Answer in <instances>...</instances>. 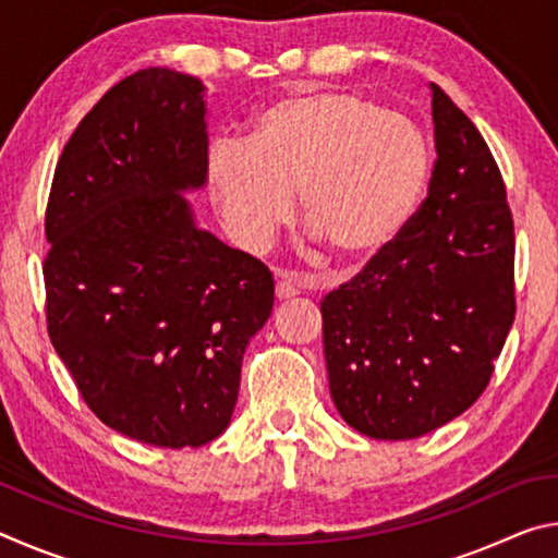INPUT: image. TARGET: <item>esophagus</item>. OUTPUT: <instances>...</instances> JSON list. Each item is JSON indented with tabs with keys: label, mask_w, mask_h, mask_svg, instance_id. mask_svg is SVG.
<instances>
[{
	"label": "esophagus",
	"mask_w": 558,
	"mask_h": 558,
	"mask_svg": "<svg viewBox=\"0 0 558 558\" xmlns=\"http://www.w3.org/2000/svg\"><path fill=\"white\" fill-rule=\"evenodd\" d=\"M295 295H300V286L292 278H288V276H282V278H278V282H276V298L278 300H290V298H295Z\"/></svg>",
	"instance_id": "1"
}]
</instances>
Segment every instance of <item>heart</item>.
I'll list each match as a JSON object with an SVG mask.
<instances>
[{"label":"heart","instance_id":"b5f03b06","mask_svg":"<svg viewBox=\"0 0 558 558\" xmlns=\"http://www.w3.org/2000/svg\"><path fill=\"white\" fill-rule=\"evenodd\" d=\"M430 147L401 112L354 90H295L263 106L245 145L219 143L206 192L243 248L263 251L300 216L329 253L364 260L386 248L418 206Z\"/></svg>","mask_w":558,"mask_h":558}]
</instances>
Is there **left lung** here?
Masks as SVG:
<instances>
[{"mask_svg": "<svg viewBox=\"0 0 558 558\" xmlns=\"http://www.w3.org/2000/svg\"><path fill=\"white\" fill-rule=\"evenodd\" d=\"M436 165L401 233L323 310L329 393L369 438L411 440L465 413L514 323V221L472 120L433 83Z\"/></svg>", "mask_w": 558, "mask_h": 558, "instance_id": "8db88e82", "label": "left lung"}]
</instances>
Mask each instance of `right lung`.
Instances as JSON below:
<instances>
[{
  "label": "right lung",
  "mask_w": 558,
  "mask_h": 558,
  "mask_svg": "<svg viewBox=\"0 0 558 558\" xmlns=\"http://www.w3.org/2000/svg\"><path fill=\"white\" fill-rule=\"evenodd\" d=\"M204 112L194 75L122 78L65 143L44 219L56 354L106 426L159 448L221 436L272 310L268 268L179 196L206 179Z\"/></svg>",
  "instance_id": "obj_1"
}]
</instances>
